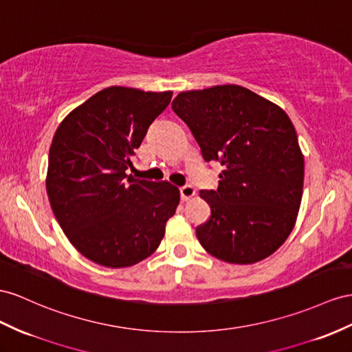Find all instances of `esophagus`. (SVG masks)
<instances>
[{
  "label": "esophagus",
  "instance_id": "esophagus-1",
  "mask_svg": "<svg viewBox=\"0 0 352 352\" xmlns=\"http://www.w3.org/2000/svg\"><path fill=\"white\" fill-rule=\"evenodd\" d=\"M196 195V190H195V187H192V186H183V187H179V196H182V201H188V199H192V197Z\"/></svg>",
  "mask_w": 352,
  "mask_h": 352
}]
</instances>
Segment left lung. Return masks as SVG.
Here are the masks:
<instances>
[{"mask_svg": "<svg viewBox=\"0 0 352 352\" xmlns=\"http://www.w3.org/2000/svg\"><path fill=\"white\" fill-rule=\"evenodd\" d=\"M173 110L204 159L223 166L217 190H201L211 208L196 228L201 245L235 265L274 254L294 228L303 193L305 162L290 117L236 85L182 92Z\"/></svg>", "mask_w": 352, "mask_h": 352, "instance_id": "8db88e82", "label": "left lung"}]
</instances>
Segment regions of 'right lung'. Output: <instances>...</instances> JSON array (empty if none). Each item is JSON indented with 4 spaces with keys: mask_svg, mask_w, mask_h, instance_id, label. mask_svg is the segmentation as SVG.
<instances>
[{
    "mask_svg": "<svg viewBox=\"0 0 352 352\" xmlns=\"http://www.w3.org/2000/svg\"><path fill=\"white\" fill-rule=\"evenodd\" d=\"M173 92L111 86L60 122L49 151L46 188L68 241L105 267H129L157 250L179 204L178 187L126 174L133 150Z\"/></svg>",
    "mask_w": 352,
    "mask_h": 352,
    "instance_id": "obj_1",
    "label": "right lung"
}]
</instances>
